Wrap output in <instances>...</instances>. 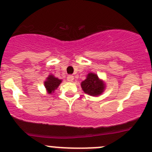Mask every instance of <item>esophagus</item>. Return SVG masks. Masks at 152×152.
Returning a JSON list of instances; mask_svg holds the SVG:
<instances>
[{
    "label": "esophagus",
    "mask_w": 152,
    "mask_h": 152,
    "mask_svg": "<svg viewBox=\"0 0 152 152\" xmlns=\"http://www.w3.org/2000/svg\"><path fill=\"white\" fill-rule=\"evenodd\" d=\"M73 79H74V77H73V76H70V75H69V76L67 77V80L70 82H73Z\"/></svg>",
    "instance_id": "1"
}]
</instances>
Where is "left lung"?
Returning <instances> with one entry per match:
<instances>
[{"instance_id":"obj_1","label":"left lung","mask_w":152,"mask_h":152,"mask_svg":"<svg viewBox=\"0 0 152 152\" xmlns=\"http://www.w3.org/2000/svg\"><path fill=\"white\" fill-rule=\"evenodd\" d=\"M81 86L85 93L93 96H99L104 90L103 82L99 80L97 75L92 73L87 75V79L82 82Z\"/></svg>"}]
</instances>
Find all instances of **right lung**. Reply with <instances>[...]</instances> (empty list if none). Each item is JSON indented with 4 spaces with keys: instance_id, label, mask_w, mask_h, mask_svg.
Wrapping results in <instances>:
<instances>
[{
    "instance_id": "obj_1",
    "label": "right lung",
    "mask_w": 152,
    "mask_h": 152,
    "mask_svg": "<svg viewBox=\"0 0 152 152\" xmlns=\"http://www.w3.org/2000/svg\"><path fill=\"white\" fill-rule=\"evenodd\" d=\"M61 82H62V81L60 79L55 78L54 76L50 75L48 77L47 81H45L44 84H45V87L47 89L48 92L49 93H51L59 87Z\"/></svg>"
}]
</instances>
